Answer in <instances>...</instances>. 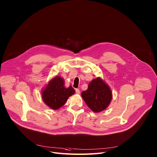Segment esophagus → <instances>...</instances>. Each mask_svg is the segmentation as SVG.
I'll list each match as a JSON object with an SVG mask.
<instances>
[{
  "instance_id": "esophagus-1",
  "label": "esophagus",
  "mask_w": 157,
  "mask_h": 157,
  "mask_svg": "<svg viewBox=\"0 0 157 157\" xmlns=\"http://www.w3.org/2000/svg\"><path fill=\"white\" fill-rule=\"evenodd\" d=\"M75 91H76V94H80V90H79V89H76Z\"/></svg>"
}]
</instances>
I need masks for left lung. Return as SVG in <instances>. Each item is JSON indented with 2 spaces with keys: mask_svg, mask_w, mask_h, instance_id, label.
Wrapping results in <instances>:
<instances>
[{
  "mask_svg": "<svg viewBox=\"0 0 157 157\" xmlns=\"http://www.w3.org/2000/svg\"><path fill=\"white\" fill-rule=\"evenodd\" d=\"M81 96L93 111L99 113L109 106L112 99V92L101 78H97L90 82L87 90L82 92Z\"/></svg>",
  "mask_w": 157,
  "mask_h": 157,
  "instance_id": "obj_1",
  "label": "left lung"
}]
</instances>
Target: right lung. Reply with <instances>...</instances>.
<instances>
[{
    "label": "right lung",
    "mask_w": 157,
    "mask_h": 157,
    "mask_svg": "<svg viewBox=\"0 0 157 157\" xmlns=\"http://www.w3.org/2000/svg\"><path fill=\"white\" fill-rule=\"evenodd\" d=\"M75 93L71 86L64 87V80L56 76L50 80L46 88L42 90V98L44 103L52 109H58L63 106L69 96Z\"/></svg>",
    "instance_id": "obj_1"
}]
</instances>
